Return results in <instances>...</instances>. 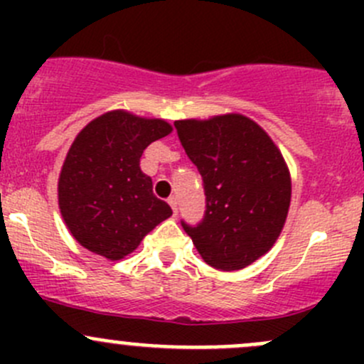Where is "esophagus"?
<instances>
[{"label":"esophagus","instance_id":"obj_1","mask_svg":"<svg viewBox=\"0 0 364 364\" xmlns=\"http://www.w3.org/2000/svg\"><path fill=\"white\" fill-rule=\"evenodd\" d=\"M168 204H171L174 216L178 215V200H176V197H168Z\"/></svg>","mask_w":364,"mask_h":364}]
</instances>
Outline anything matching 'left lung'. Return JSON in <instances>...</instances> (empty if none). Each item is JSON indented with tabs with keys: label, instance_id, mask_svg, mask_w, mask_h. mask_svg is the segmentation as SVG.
Listing matches in <instances>:
<instances>
[{
	"label": "left lung",
	"instance_id": "left-lung-1",
	"mask_svg": "<svg viewBox=\"0 0 364 364\" xmlns=\"http://www.w3.org/2000/svg\"><path fill=\"white\" fill-rule=\"evenodd\" d=\"M179 141L204 181L205 215L181 222L205 264L250 266L277 243L291 205V172L262 127L243 114L174 121Z\"/></svg>",
	"mask_w": 364,
	"mask_h": 364
}]
</instances>
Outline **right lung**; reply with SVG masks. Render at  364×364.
<instances>
[{"mask_svg":"<svg viewBox=\"0 0 364 364\" xmlns=\"http://www.w3.org/2000/svg\"><path fill=\"white\" fill-rule=\"evenodd\" d=\"M171 132L160 117L117 109L95 117L77 134L58 179V204L80 247L121 260L172 215L141 171L144 149Z\"/></svg>","mask_w":364,"mask_h":364,"instance_id":"1","label":"right lung"}]
</instances>
